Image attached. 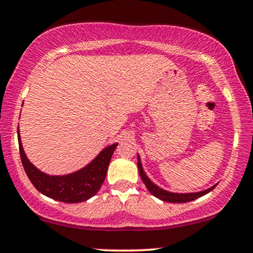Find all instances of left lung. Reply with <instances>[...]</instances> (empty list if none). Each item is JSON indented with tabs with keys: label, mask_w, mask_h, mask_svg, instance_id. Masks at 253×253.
I'll return each instance as SVG.
<instances>
[{
	"label": "left lung",
	"mask_w": 253,
	"mask_h": 253,
	"mask_svg": "<svg viewBox=\"0 0 253 253\" xmlns=\"http://www.w3.org/2000/svg\"><path fill=\"white\" fill-rule=\"evenodd\" d=\"M138 169H139V175H140L141 179H143L144 184L146 185L147 190L150 191L152 195H155L157 199L162 200V201L165 202H171V203H183V202H190L194 201V200L199 199L206 194H208L210 191H211L214 188L216 187V184L211 185V188L208 189H205L202 191H196V193H172V191H168L163 189V188L158 187V185L155 184L151 179L147 177L146 173L143 169V165H141V161H140V156L138 155Z\"/></svg>",
	"instance_id": "left-lung-1"
}]
</instances>
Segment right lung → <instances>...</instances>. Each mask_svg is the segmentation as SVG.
<instances>
[{
	"label": "right lung",
	"instance_id": "right-lung-1",
	"mask_svg": "<svg viewBox=\"0 0 253 253\" xmlns=\"http://www.w3.org/2000/svg\"><path fill=\"white\" fill-rule=\"evenodd\" d=\"M20 130H17L20 157L32 184L42 195L65 203H78L89 200L100 190L106 178L112 155L118 143L104 147L98 155L82 169L62 176H52L42 172L31 163L22 147Z\"/></svg>",
	"mask_w": 253,
	"mask_h": 253
}]
</instances>
